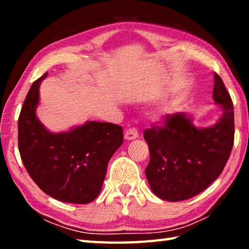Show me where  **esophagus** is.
I'll return each mask as SVG.
<instances>
[{
    "instance_id": "esophagus-1",
    "label": "esophagus",
    "mask_w": 249,
    "mask_h": 249,
    "mask_svg": "<svg viewBox=\"0 0 249 249\" xmlns=\"http://www.w3.org/2000/svg\"><path fill=\"white\" fill-rule=\"evenodd\" d=\"M138 136V130L136 127H129L126 129L125 132V138L127 141H132L135 140V138H137Z\"/></svg>"
}]
</instances>
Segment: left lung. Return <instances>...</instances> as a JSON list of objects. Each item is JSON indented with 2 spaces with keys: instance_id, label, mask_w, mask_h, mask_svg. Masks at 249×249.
Listing matches in <instances>:
<instances>
[{
  "instance_id": "left-lung-1",
  "label": "left lung",
  "mask_w": 249,
  "mask_h": 249,
  "mask_svg": "<svg viewBox=\"0 0 249 249\" xmlns=\"http://www.w3.org/2000/svg\"><path fill=\"white\" fill-rule=\"evenodd\" d=\"M213 100L222 104L223 116L211 127L196 128L183 113H175L144 130L150 154L146 177L160 199H190L224 169L234 145V107L217 73H214Z\"/></svg>"
}]
</instances>
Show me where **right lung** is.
Wrapping results in <instances>:
<instances>
[{
	"label": "right lung",
	"instance_id": "add662e5",
	"mask_svg": "<svg viewBox=\"0 0 249 249\" xmlns=\"http://www.w3.org/2000/svg\"><path fill=\"white\" fill-rule=\"evenodd\" d=\"M46 75L33 82L20 109V158L34 182L48 196L68 203H90L101 191L109 159L123 144V128L88 122L68 133H49L35 113Z\"/></svg>",
	"mask_w": 249,
	"mask_h": 249
}]
</instances>
